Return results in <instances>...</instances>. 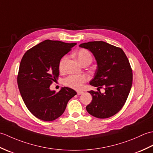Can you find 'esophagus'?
Segmentation results:
<instances>
[{
    "instance_id": "esophagus-1",
    "label": "esophagus",
    "mask_w": 153,
    "mask_h": 153,
    "mask_svg": "<svg viewBox=\"0 0 153 153\" xmlns=\"http://www.w3.org/2000/svg\"><path fill=\"white\" fill-rule=\"evenodd\" d=\"M77 95H82V94L83 93V91H77Z\"/></svg>"
}]
</instances>
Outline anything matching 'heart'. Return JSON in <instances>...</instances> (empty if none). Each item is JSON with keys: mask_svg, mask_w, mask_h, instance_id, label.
I'll return each instance as SVG.
<instances>
[{"mask_svg": "<svg viewBox=\"0 0 153 153\" xmlns=\"http://www.w3.org/2000/svg\"><path fill=\"white\" fill-rule=\"evenodd\" d=\"M76 57L81 64H83L86 62L91 63L93 60L91 54L88 51L85 49L79 50L76 54ZM66 60V56L63 57L60 60L59 64H58L60 71L64 70ZM87 79H88L87 77L85 75H70L66 78H65L64 80V83L65 85L70 87L71 88L74 89H80L83 87V83H85Z\"/></svg>", "mask_w": 153, "mask_h": 153, "instance_id": "obj_1", "label": "heart"}]
</instances>
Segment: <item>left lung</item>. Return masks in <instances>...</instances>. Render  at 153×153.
I'll use <instances>...</instances> for the list:
<instances>
[{"instance_id": "obj_1", "label": "left lung", "mask_w": 153, "mask_h": 153, "mask_svg": "<svg viewBox=\"0 0 153 153\" xmlns=\"http://www.w3.org/2000/svg\"><path fill=\"white\" fill-rule=\"evenodd\" d=\"M95 56L97 69L90 85L104 87L105 93L90 91L92 101L86 106L89 114L98 118H110L124 105L132 85L133 74L129 62L121 48L104 41L79 45Z\"/></svg>"}]
</instances>
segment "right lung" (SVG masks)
<instances>
[{"instance_id": "right-lung-1", "label": "right lung", "mask_w": 153, "mask_h": 153, "mask_svg": "<svg viewBox=\"0 0 153 153\" xmlns=\"http://www.w3.org/2000/svg\"><path fill=\"white\" fill-rule=\"evenodd\" d=\"M76 43L45 40L27 51L23 56L18 75V85L30 112L43 121H53L64 113L68 102L77 93L62 87L58 93L50 85L59 76L61 58Z\"/></svg>"}]
</instances>
